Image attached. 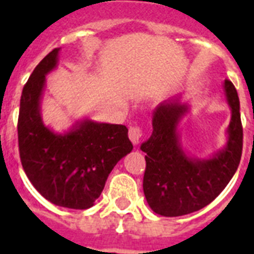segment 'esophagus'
Returning <instances> with one entry per match:
<instances>
[{
	"instance_id": "34e87169",
	"label": "esophagus",
	"mask_w": 254,
	"mask_h": 254,
	"mask_svg": "<svg viewBox=\"0 0 254 254\" xmlns=\"http://www.w3.org/2000/svg\"><path fill=\"white\" fill-rule=\"evenodd\" d=\"M142 137V129L139 127H129V138L134 145H138L139 139Z\"/></svg>"
}]
</instances>
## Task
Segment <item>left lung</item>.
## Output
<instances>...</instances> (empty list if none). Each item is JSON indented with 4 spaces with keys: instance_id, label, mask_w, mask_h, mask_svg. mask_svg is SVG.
Segmentation results:
<instances>
[{
    "instance_id": "left-lung-1",
    "label": "left lung",
    "mask_w": 254,
    "mask_h": 254,
    "mask_svg": "<svg viewBox=\"0 0 254 254\" xmlns=\"http://www.w3.org/2000/svg\"><path fill=\"white\" fill-rule=\"evenodd\" d=\"M224 92L232 117L224 149L208 159L186 154L178 135V124L189 111L179 99L165 101L153 113V133L141 145L145 151L143 193L150 208L167 217L183 216L199 211L225 189L236 173L243 153L240 100L231 80Z\"/></svg>"
}]
</instances>
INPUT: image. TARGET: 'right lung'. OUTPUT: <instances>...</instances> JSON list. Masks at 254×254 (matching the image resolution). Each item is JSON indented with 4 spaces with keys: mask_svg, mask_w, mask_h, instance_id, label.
<instances>
[{
    "mask_svg": "<svg viewBox=\"0 0 254 254\" xmlns=\"http://www.w3.org/2000/svg\"><path fill=\"white\" fill-rule=\"evenodd\" d=\"M61 49L47 54L29 77L21 96L18 146L22 167L37 191L53 204L87 209L103 192L116 163L133 149L125 125L84 120L64 134L42 121L46 75L58 64Z\"/></svg>",
    "mask_w": 254,
    "mask_h": 254,
    "instance_id": "add662e5",
    "label": "right lung"
}]
</instances>
